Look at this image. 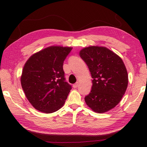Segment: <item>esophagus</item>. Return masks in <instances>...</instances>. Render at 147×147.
<instances>
[{
	"label": "esophagus",
	"instance_id": "1",
	"mask_svg": "<svg viewBox=\"0 0 147 147\" xmlns=\"http://www.w3.org/2000/svg\"><path fill=\"white\" fill-rule=\"evenodd\" d=\"M79 86V82H76V84H74L73 85V87L74 88H77V87H78V86Z\"/></svg>",
	"mask_w": 147,
	"mask_h": 147
}]
</instances>
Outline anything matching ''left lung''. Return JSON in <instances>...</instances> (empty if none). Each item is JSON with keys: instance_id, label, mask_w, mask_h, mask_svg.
Segmentation results:
<instances>
[{"instance_id": "1", "label": "left lung", "mask_w": 147, "mask_h": 147, "mask_svg": "<svg viewBox=\"0 0 147 147\" xmlns=\"http://www.w3.org/2000/svg\"><path fill=\"white\" fill-rule=\"evenodd\" d=\"M92 77L90 94L85 97L88 107L97 113L109 111L125 94L128 75L123 60L104 47L90 46L79 52Z\"/></svg>"}]
</instances>
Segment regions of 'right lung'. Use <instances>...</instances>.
Wrapping results in <instances>:
<instances>
[{
	"mask_svg": "<svg viewBox=\"0 0 147 147\" xmlns=\"http://www.w3.org/2000/svg\"><path fill=\"white\" fill-rule=\"evenodd\" d=\"M71 50L51 46L32 55L25 63L21 86L29 102L39 111L52 113L64 105L71 87L65 82L63 64Z\"/></svg>",
	"mask_w": 147,
	"mask_h": 147,
	"instance_id": "1",
	"label": "right lung"
}]
</instances>
